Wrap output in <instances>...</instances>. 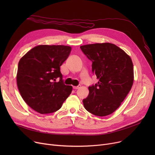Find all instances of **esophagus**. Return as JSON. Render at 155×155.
Returning a JSON list of instances; mask_svg holds the SVG:
<instances>
[{
	"instance_id": "obj_1",
	"label": "esophagus",
	"mask_w": 155,
	"mask_h": 155,
	"mask_svg": "<svg viewBox=\"0 0 155 155\" xmlns=\"http://www.w3.org/2000/svg\"><path fill=\"white\" fill-rule=\"evenodd\" d=\"M73 89H75V90H77V89H78L80 88V85H78V86H74V87H73Z\"/></svg>"
}]
</instances>
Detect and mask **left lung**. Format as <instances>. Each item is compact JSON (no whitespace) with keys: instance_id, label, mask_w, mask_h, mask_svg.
I'll return each mask as SVG.
<instances>
[{"instance_id":"8db88e82","label":"left lung","mask_w":155,"mask_h":155,"mask_svg":"<svg viewBox=\"0 0 155 155\" xmlns=\"http://www.w3.org/2000/svg\"><path fill=\"white\" fill-rule=\"evenodd\" d=\"M80 49L92 61V72L99 80L88 87V95L83 100L84 107L95 116H108L120 106L132 87V60L112 43L87 45L81 46Z\"/></svg>"}]
</instances>
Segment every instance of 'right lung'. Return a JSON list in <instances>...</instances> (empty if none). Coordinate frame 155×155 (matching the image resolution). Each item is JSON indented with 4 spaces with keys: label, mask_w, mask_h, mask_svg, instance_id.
<instances>
[{
    "label": "right lung",
    "mask_w": 155,
    "mask_h": 155,
    "mask_svg": "<svg viewBox=\"0 0 155 155\" xmlns=\"http://www.w3.org/2000/svg\"><path fill=\"white\" fill-rule=\"evenodd\" d=\"M71 48L63 45H39L29 51L18 63L17 84L24 101L40 114L59 110L72 91L63 80L60 67ZM56 79H59L58 83Z\"/></svg>",
    "instance_id": "right-lung-1"
}]
</instances>
